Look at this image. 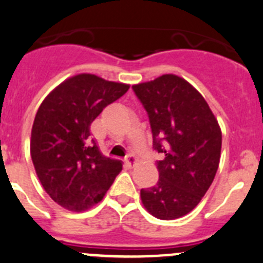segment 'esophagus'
<instances>
[{"label":"esophagus","instance_id":"obj_1","mask_svg":"<svg viewBox=\"0 0 263 263\" xmlns=\"http://www.w3.org/2000/svg\"><path fill=\"white\" fill-rule=\"evenodd\" d=\"M125 164H126L129 167L136 166V164H137V157H136V155H133V154H129V155H127V156L125 157Z\"/></svg>","mask_w":263,"mask_h":263}]
</instances>
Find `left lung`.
<instances>
[{
	"mask_svg": "<svg viewBox=\"0 0 263 263\" xmlns=\"http://www.w3.org/2000/svg\"><path fill=\"white\" fill-rule=\"evenodd\" d=\"M147 111L159 182L141 190L144 208L159 219H176L192 211L208 191L221 157L222 133L202 96L176 74L134 85Z\"/></svg>",
	"mask_w": 263,
	"mask_h": 263,
	"instance_id": "left-lung-1",
	"label": "left lung"
}]
</instances>
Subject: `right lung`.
<instances>
[{"mask_svg":"<svg viewBox=\"0 0 263 263\" xmlns=\"http://www.w3.org/2000/svg\"><path fill=\"white\" fill-rule=\"evenodd\" d=\"M127 89L129 85L82 73L62 82L40 106L32 126V161L45 191L63 208H91L121 172L120 160L99 151L90 125Z\"/></svg>","mask_w":263,"mask_h":263,"instance_id":"add662e5","label":"right lung"}]
</instances>
